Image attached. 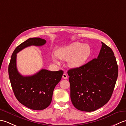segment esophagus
Segmentation results:
<instances>
[{
	"label": "esophagus",
	"mask_w": 126,
	"mask_h": 126,
	"mask_svg": "<svg viewBox=\"0 0 126 126\" xmlns=\"http://www.w3.org/2000/svg\"><path fill=\"white\" fill-rule=\"evenodd\" d=\"M62 77H63V79H66L68 78V76L66 75V74H63Z\"/></svg>",
	"instance_id": "esophagus-1"
}]
</instances>
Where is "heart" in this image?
Instances as JSON below:
<instances>
[{
  "label": "heart",
  "mask_w": 126,
  "mask_h": 126,
  "mask_svg": "<svg viewBox=\"0 0 126 126\" xmlns=\"http://www.w3.org/2000/svg\"><path fill=\"white\" fill-rule=\"evenodd\" d=\"M92 49L89 45L83 44L76 42L68 46L61 47L57 50V56H53L55 62L59 63L58 58L63 61H68L69 66L77 68L83 65L90 57Z\"/></svg>",
  "instance_id": "b5f03b06"
}]
</instances>
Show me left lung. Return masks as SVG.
Listing matches in <instances>:
<instances>
[{"mask_svg": "<svg viewBox=\"0 0 126 126\" xmlns=\"http://www.w3.org/2000/svg\"><path fill=\"white\" fill-rule=\"evenodd\" d=\"M68 74L74 106L79 110L93 111L110 100L118 76V65L113 50L102 42L97 58L70 69Z\"/></svg>", "mask_w": 126, "mask_h": 126, "instance_id": "obj_1", "label": "left lung"}]
</instances>
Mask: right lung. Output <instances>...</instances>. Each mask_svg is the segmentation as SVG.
I'll list each match as a JSON object with an SVG mask.
<instances>
[{"label":"right lung","instance_id":"1","mask_svg":"<svg viewBox=\"0 0 126 126\" xmlns=\"http://www.w3.org/2000/svg\"><path fill=\"white\" fill-rule=\"evenodd\" d=\"M46 41L40 38H31L16 48L9 65V76L14 94L19 102L36 110L47 108L51 102L55 87L61 81L63 71H49L42 69L31 76H24L17 68V53L24 48L42 46Z\"/></svg>","mask_w":126,"mask_h":126}]
</instances>
